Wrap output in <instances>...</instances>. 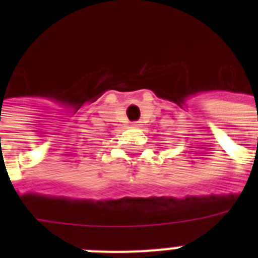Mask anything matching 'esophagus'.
<instances>
[{"label":"esophagus","mask_w":258,"mask_h":258,"mask_svg":"<svg viewBox=\"0 0 258 258\" xmlns=\"http://www.w3.org/2000/svg\"><path fill=\"white\" fill-rule=\"evenodd\" d=\"M137 127H138V124H137Z\"/></svg>","instance_id":"34e87169"}]
</instances>
